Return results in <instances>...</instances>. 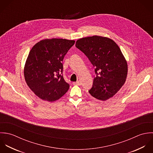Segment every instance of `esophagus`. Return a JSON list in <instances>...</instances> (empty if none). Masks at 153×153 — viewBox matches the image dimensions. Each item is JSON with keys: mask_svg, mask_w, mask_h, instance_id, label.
<instances>
[{"mask_svg": "<svg viewBox=\"0 0 153 153\" xmlns=\"http://www.w3.org/2000/svg\"><path fill=\"white\" fill-rule=\"evenodd\" d=\"M73 84L74 85H78V86H80V85H82V84H81V82H80L79 81H77V82H73Z\"/></svg>", "mask_w": 153, "mask_h": 153, "instance_id": "obj_1", "label": "esophagus"}]
</instances>
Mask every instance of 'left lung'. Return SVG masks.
Segmentation results:
<instances>
[{
  "instance_id": "1",
  "label": "left lung",
  "mask_w": 153,
  "mask_h": 153,
  "mask_svg": "<svg viewBox=\"0 0 153 153\" xmlns=\"http://www.w3.org/2000/svg\"><path fill=\"white\" fill-rule=\"evenodd\" d=\"M76 47L95 67L96 76L89 93L103 101L113 97L125 83L128 73L127 62L118 45L109 38L94 35L78 39Z\"/></svg>"
}]
</instances>
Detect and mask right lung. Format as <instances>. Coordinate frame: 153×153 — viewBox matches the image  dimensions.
Here are the masks:
<instances>
[{"mask_svg": "<svg viewBox=\"0 0 153 153\" xmlns=\"http://www.w3.org/2000/svg\"><path fill=\"white\" fill-rule=\"evenodd\" d=\"M75 41L45 39L33 46L24 67V77L31 91L42 100L54 102L68 91L62 61Z\"/></svg>", "mask_w": 153, "mask_h": 153, "instance_id": "right-lung-1", "label": "right lung"}]
</instances>
